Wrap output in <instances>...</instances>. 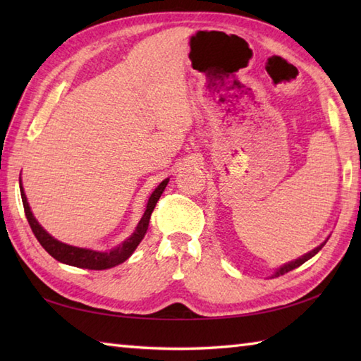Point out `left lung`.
Segmentation results:
<instances>
[{
	"label": "left lung",
	"mask_w": 361,
	"mask_h": 361,
	"mask_svg": "<svg viewBox=\"0 0 361 361\" xmlns=\"http://www.w3.org/2000/svg\"><path fill=\"white\" fill-rule=\"evenodd\" d=\"M324 247V243L323 245H319V247H317L315 250L313 251H310V252H307V255H304L302 257H299V259H296V260H293V262H290V264H287V265H283V267H281L278 271L274 273V276L276 278H278V276H282V274H286V273H288V271H291V270H295V268H298V267H301L304 262H307V260L310 259V257H313L317 255V252Z\"/></svg>",
	"instance_id": "left-lung-1"
}]
</instances>
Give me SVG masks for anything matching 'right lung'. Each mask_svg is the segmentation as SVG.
<instances>
[{"instance_id":"obj_1","label":"right lung","mask_w":361,"mask_h":361,"mask_svg":"<svg viewBox=\"0 0 361 361\" xmlns=\"http://www.w3.org/2000/svg\"><path fill=\"white\" fill-rule=\"evenodd\" d=\"M167 183H169V178L164 180L163 183H159V186L153 190V194L149 198L147 209H145L141 221L137 224L136 231L130 235L126 242H122L119 247L111 250L110 252H99V251H93V250L71 247V245H66V243H62V242L54 239V237H51L40 225H38V221L32 216V212H30L29 203L26 200L23 186H20V190H21V200H23V206H25V214H26V219L29 221V226H30V229H32V233L37 237V240L40 242L42 247L48 251L54 259H57L59 262H63V264L73 265V267L87 268V270H106V268H111L114 265L122 264L124 260H127L130 256H132V252L136 250L137 245H140L145 233H147L150 216H152L153 209H155V206L159 200L161 194H163L164 188L167 186Z\"/></svg>"}]
</instances>
